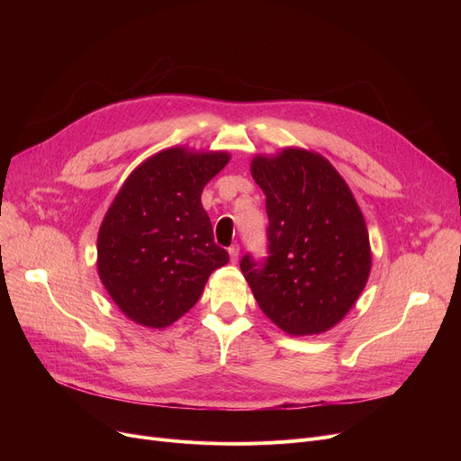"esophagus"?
Instances as JSON below:
<instances>
[{"mask_svg":"<svg viewBox=\"0 0 461 461\" xmlns=\"http://www.w3.org/2000/svg\"><path fill=\"white\" fill-rule=\"evenodd\" d=\"M228 254H230V259L235 263L237 258H239V245H231V247L228 249Z\"/></svg>","mask_w":461,"mask_h":461,"instance_id":"esophagus-1","label":"esophagus"}]
</instances>
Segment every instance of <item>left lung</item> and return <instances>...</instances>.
<instances>
[{
	"label": "left lung",
	"instance_id": "8db88e82",
	"mask_svg": "<svg viewBox=\"0 0 461 461\" xmlns=\"http://www.w3.org/2000/svg\"><path fill=\"white\" fill-rule=\"evenodd\" d=\"M252 177L267 198V258L247 252L240 271L284 332L329 330L370 275L368 230L353 194L327 158L304 149L256 157Z\"/></svg>",
	"mask_w": 461,
	"mask_h": 461
}]
</instances>
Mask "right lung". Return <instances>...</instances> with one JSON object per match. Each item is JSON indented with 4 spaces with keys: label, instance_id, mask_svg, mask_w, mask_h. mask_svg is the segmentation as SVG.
<instances>
[{
    "label": "right lung",
    "instance_id": "obj_1",
    "mask_svg": "<svg viewBox=\"0 0 461 461\" xmlns=\"http://www.w3.org/2000/svg\"><path fill=\"white\" fill-rule=\"evenodd\" d=\"M228 160L226 153L166 149L119 190L99 231L96 267L132 321L172 325L198 303L209 275L230 261L202 205L203 186Z\"/></svg>",
    "mask_w": 461,
    "mask_h": 461
}]
</instances>
